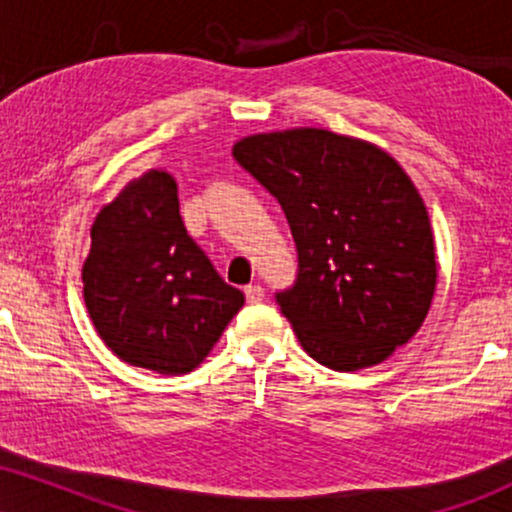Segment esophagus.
<instances>
[{"mask_svg": "<svg viewBox=\"0 0 512 512\" xmlns=\"http://www.w3.org/2000/svg\"><path fill=\"white\" fill-rule=\"evenodd\" d=\"M244 294H246V301H249V304H261V301L266 299V289H263L261 285H249L244 289Z\"/></svg>", "mask_w": 512, "mask_h": 512, "instance_id": "1", "label": "esophagus"}]
</instances>
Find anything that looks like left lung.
<instances>
[{"label": "left lung", "instance_id": "left-lung-1", "mask_svg": "<svg viewBox=\"0 0 512 512\" xmlns=\"http://www.w3.org/2000/svg\"><path fill=\"white\" fill-rule=\"evenodd\" d=\"M232 154L287 216L299 273L275 299L304 351L339 372L387 361L437 287L430 216L406 170L320 128L244 137Z\"/></svg>", "mask_w": 512, "mask_h": 512}]
</instances>
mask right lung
I'll use <instances>...</instances> for the list:
<instances>
[{"label":"right lung","instance_id":"1","mask_svg":"<svg viewBox=\"0 0 512 512\" xmlns=\"http://www.w3.org/2000/svg\"><path fill=\"white\" fill-rule=\"evenodd\" d=\"M82 296L104 344L159 375L197 368L244 306L187 235L166 170L128 182L94 218Z\"/></svg>","mask_w":512,"mask_h":512}]
</instances>
